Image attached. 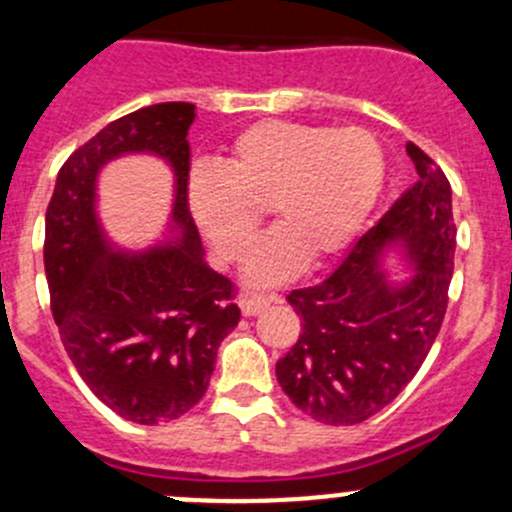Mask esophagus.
Listing matches in <instances>:
<instances>
[{"label":"esophagus","mask_w":512,"mask_h":512,"mask_svg":"<svg viewBox=\"0 0 512 512\" xmlns=\"http://www.w3.org/2000/svg\"><path fill=\"white\" fill-rule=\"evenodd\" d=\"M275 294H242L240 297V309L245 317H255V314H260L262 309L270 307L272 302H275Z\"/></svg>","instance_id":"esophagus-1"}]
</instances>
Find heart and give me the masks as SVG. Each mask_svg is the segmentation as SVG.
<instances>
[{
    "mask_svg": "<svg viewBox=\"0 0 512 512\" xmlns=\"http://www.w3.org/2000/svg\"><path fill=\"white\" fill-rule=\"evenodd\" d=\"M379 138L359 126L260 121L237 133L215 168L193 170L188 203L200 232L225 262L245 257L262 210L282 227L257 242L252 282L285 280L304 260L352 242L384 188Z\"/></svg>",
    "mask_w": 512,
    "mask_h": 512,
    "instance_id": "heart-1",
    "label": "heart"
}]
</instances>
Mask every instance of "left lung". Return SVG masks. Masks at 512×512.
Instances as JSON below:
<instances>
[{
    "instance_id": "1",
    "label": "left lung",
    "mask_w": 512,
    "mask_h": 512,
    "mask_svg": "<svg viewBox=\"0 0 512 512\" xmlns=\"http://www.w3.org/2000/svg\"><path fill=\"white\" fill-rule=\"evenodd\" d=\"M418 180L366 230L324 282L292 289L302 322L277 361V381L299 411L327 426L379 414L409 386L441 332L453 277L456 223L451 183L416 143H406ZM401 241L419 272L389 286L375 270L386 244Z\"/></svg>"
}]
</instances>
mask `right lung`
<instances>
[{
	"instance_id": "right-lung-1",
	"label": "right lung",
	"mask_w": 512,
	"mask_h": 512,
	"mask_svg": "<svg viewBox=\"0 0 512 512\" xmlns=\"http://www.w3.org/2000/svg\"><path fill=\"white\" fill-rule=\"evenodd\" d=\"M193 103L116 118L61 165L46 208L44 270L66 354L91 391L126 421L156 426L205 396L220 342L240 322L237 289L203 260L188 205ZM156 152L176 173L175 248L110 252L95 220V175L123 152Z\"/></svg>"
}]
</instances>
